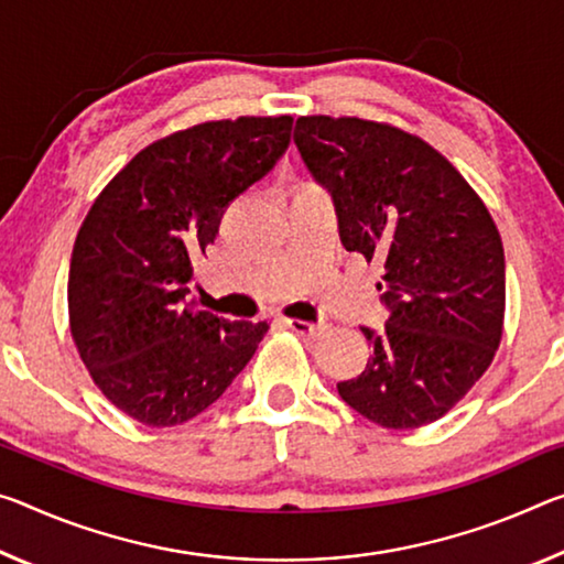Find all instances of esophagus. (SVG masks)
Returning a JSON list of instances; mask_svg holds the SVG:
<instances>
[{"label": "esophagus", "instance_id": "obj_1", "mask_svg": "<svg viewBox=\"0 0 564 564\" xmlns=\"http://www.w3.org/2000/svg\"><path fill=\"white\" fill-rule=\"evenodd\" d=\"M283 324L301 336H318L321 328H324L321 324H308V321H301V318H285Z\"/></svg>", "mask_w": 564, "mask_h": 564}]
</instances>
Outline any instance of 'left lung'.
I'll list each match as a JSON object with an SVG mask.
<instances>
[{
	"instance_id": "obj_1",
	"label": "left lung",
	"mask_w": 564,
	"mask_h": 564,
	"mask_svg": "<svg viewBox=\"0 0 564 564\" xmlns=\"http://www.w3.org/2000/svg\"><path fill=\"white\" fill-rule=\"evenodd\" d=\"M303 165L334 198L346 250L381 261L383 330L338 397L387 429L444 416L475 387L502 338L505 248L485 203L449 160L391 124L299 118Z\"/></svg>"
}]
</instances>
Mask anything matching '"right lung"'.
I'll list each match as a JSON object with an SVG mask.
<instances>
[{
  "label": "right lung",
  "mask_w": 564,
  "mask_h": 564,
  "mask_svg": "<svg viewBox=\"0 0 564 564\" xmlns=\"http://www.w3.org/2000/svg\"><path fill=\"white\" fill-rule=\"evenodd\" d=\"M289 115L203 122L153 142L97 195L69 261V328L89 377L145 426L218 401L268 330L185 303L230 203L279 163Z\"/></svg>",
  "instance_id": "obj_1"
}]
</instances>
